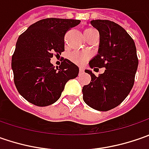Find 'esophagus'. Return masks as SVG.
<instances>
[{
    "label": "esophagus",
    "mask_w": 149,
    "mask_h": 149,
    "mask_svg": "<svg viewBox=\"0 0 149 149\" xmlns=\"http://www.w3.org/2000/svg\"><path fill=\"white\" fill-rule=\"evenodd\" d=\"M84 71V69L83 67H79V74H82Z\"/></svg>",
    "instance_id": "1"
}]
</instances>
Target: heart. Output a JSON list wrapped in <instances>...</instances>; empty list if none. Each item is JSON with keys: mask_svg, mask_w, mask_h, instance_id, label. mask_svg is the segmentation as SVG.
<instances>
[{"mask_svg": "<svg viewBox=\"0 0 149 149\" xmlns=\"http://www.w3.org/2000/svg\"><path fill=\"white\" fill-rule=\"evenodd\" d=\"M95 29L93 28H89L85 30V31H93ZM84 31V32H85ZM89 54L86 51H80V50H76L74 51L73 53L70 54V60H71L72 62H74V64H77L79 65H84L87 60H89Z\"/></svg>", "mask_w": 149, "mask_h": 149, "instance_id": "1", "label": "heart"}]
</instances>
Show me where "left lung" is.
Returning a JSON list of instances; mask_svg holds the SVG:
<instances>
[{
  "mask_svg": "<svg viewBox=\"0 0 149 149\" xmlns=\"http://www.w3.org/2000/svg\"><path fill=\"white\" fill-rule=\"evenodd\" d=\"M90 25L100 32L98 54L89 61L94 70L105 68L96 76H91L89 84L82 89L86 104L99 111H108L119 105L134 84L139 60L134 41L122 26L108 20H93Z\"/></svg>",
  "mask_w": 149,
  "mask_h": 149,
  "instance_id": "1",
  "label": "left lung"
}]
</instances>
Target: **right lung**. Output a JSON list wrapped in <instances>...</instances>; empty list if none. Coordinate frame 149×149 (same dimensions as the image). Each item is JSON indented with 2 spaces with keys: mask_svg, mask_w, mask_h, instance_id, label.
I'll use <instances>...</instances> for the list:
<instances>
[{
  "mask_svg": "<svg viewBox=\"0 0 149 149\" xmlns=\"http://www.w3.org/2000/svg\"><path fill=\"white\" fill-rule=\"evenodd\" d=\"M79 20L47 18L32 24L20 35L11 60L15 87L25 100L45 107L60 99L65 85L78 76L79 67L64 59L59 67L50 63L54 53L65 50V35Z\"/></svg>",
  "mask_w": 149,
  "mask_h": 149,
  "instance_id": "1",
  "label": "right lung"
}]
</instances>
